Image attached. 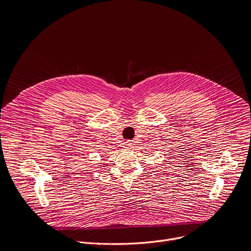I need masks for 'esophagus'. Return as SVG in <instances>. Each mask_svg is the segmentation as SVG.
Listing matches in <instances>:
<instances>
[{
    "label": "esophagus",
    "instance_id": "34e87169",
    "mask_svg": "<svg viewBox=\"0 0 251 251\" xmlns=\"http://www.w3.org/2000/svg\"><path fill=\"white\" fill-rule=\"evenodd\" d=\"M124 146H125V148H131L133 146V143L131 141H128V142L125 143Z\"/></svg>",
    "mask_w": 251,
    "mask_h": 251
}]
</instances>
